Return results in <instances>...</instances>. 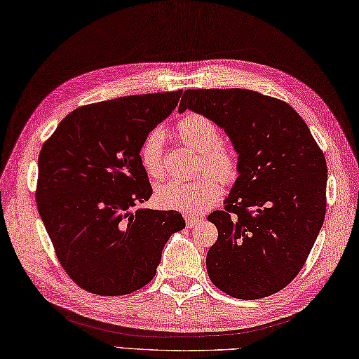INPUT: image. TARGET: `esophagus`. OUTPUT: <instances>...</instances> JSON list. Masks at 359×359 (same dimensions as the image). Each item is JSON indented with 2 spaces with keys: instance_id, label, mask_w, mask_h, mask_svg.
<instances>
[{
  "instance_id": "34e87169",
  "label": "esophagus",
  "mask_w": 359,
  "mask_h": 359,
  "mask_svg": "<svg viewBox=\"0 0 359 359\" xmlns=\"http://www.w3.org/2000/svg\"><path fill=\"white\" fill-rule=\"evenodd\" d=\"M203 220V217H196V215H186V224L187 228H194V226L198 224Z\"/></svg>"
}]
</instances>
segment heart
<instances>
[{"mask_svg":"<svg viewBox=\"0 0 359 359\" xmlns=\"http://www.w3.org/2000/svg\"><path fill=\"white\" fill-rule=\"evenodd\" d=\"M175 133L182 144L201 153V169L208 175L194 181H170L158 187L156 200L163 208L201 214L214 204L222 194L223 184H232L238 178V159L222 141V131L210 118L200 113H187L175 123ZM163 141L159 128L151 130L139 147V163L147 175L163 178Z\"/></svg>","mask_w":359,"mask_h":359,"instance_id":"obj_1","label":"heart"}]
</instances>
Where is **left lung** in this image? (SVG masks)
Returning <instances> with one entry per match:
<instances>
[{
	"mask_svg": "<svg viewBox=\"0 0 359 359\" xmlns=\"http://www.w3.org/2000/svg\"><path fill=\"white\" fill-rule=\"evenodd\" d=\"M208 116L238 153V178L224 209L208 220L218 238L206 257L212 283L245 301L294 279L323 228L327 163L287 102L241 88L187 90L178 111Z\"/></svg>",
	"mask_w": 359,
	"mask_h": 359,
	"instance_id": "left-lung-1",
	"label": "left lung"
}]
</instances>
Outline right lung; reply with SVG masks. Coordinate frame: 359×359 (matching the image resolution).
I'll use <instances>...</instances> for the list:
<instances>
[{"mask_svg": "<svg viewBox=\"0 0 359 359\" xmlns=\"http://www.w3.org/2000/svg\"><path fill=\"white\" fill-rule=\"evenodd\" d=\"M181 94H137L80 107L43 144L36 208L58 262L80 288L123 296L145 287L167 240L186 228L177 210H133L151 195L139 147L177 108Z\"/></svg>", "mask_w": 359, "mask_h": 359, "instance_id": "right-lung-1", "label": "right lung"}]
</instances>
